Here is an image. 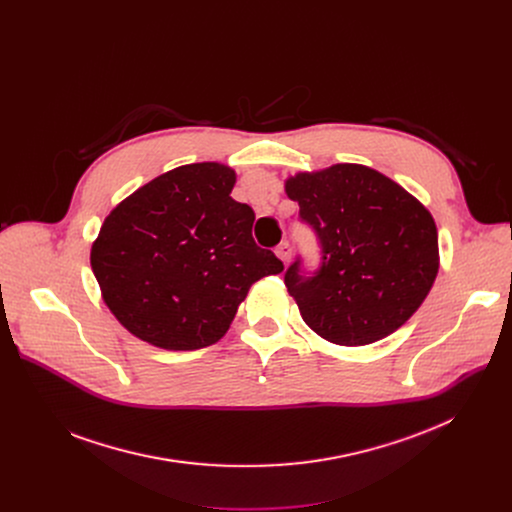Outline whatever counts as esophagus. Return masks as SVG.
<instances>
[{
  "label": "esophagus",
  "instance_id": "34e87169",
  "mask_svg": "<svg viewBox=\"0 0 512 512\" xmlns=\"http://www.w3.org/2000/svg\"><path fill=\"white\" fill-rule=\"evenodd\" d=\"M275 255H277L283 263H287V261L291 259V245H289L287 241H281V243L277 245V249H275Z\"/></svg>",
  "mask_w": 512,
  "mask_h": 512
}]
</instances>
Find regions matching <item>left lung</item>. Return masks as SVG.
<instances>
[{"label": "left lung", "mask_w": 512, "mask_h": 512, "mask_svg": "<svg viewBox=\"0 0 512 512\" xmlns=\"http://www.w3.org/2000/svg\"><path fill=\"white\" fill-rule=\"evenodd\" d=\"M322 247L308 277L298 259L285 287L304 322L340 346L373 344L423 304L440 269L429 210L403 186L360 164H334L285 180Z\"/></svg>", "instance_id": "left-lung-1"}]
</instances>
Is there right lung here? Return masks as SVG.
<instances>
[{"mask_svg": "<svg viewBox=\"0 0 512 512\" xmlns=\"http://www.w3.org/2000/svg\"><path fill=\"white\" fill-rule=\"evenodd\" d=\"M235 170L216 162L174 168L119 202L91 247L111 314L166 350L221 340L249 287L283 263L257 247L255 212L233 200Z\"/></svg>", "mask_w": 512, "mask_h": 512, "instance_id": "1", "label": "right lung"}]
</instances>
